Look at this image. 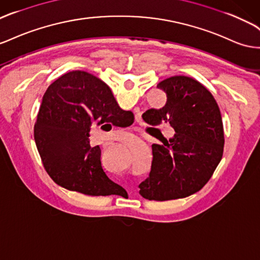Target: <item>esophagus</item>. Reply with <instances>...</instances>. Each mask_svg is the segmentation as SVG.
<instances>
[{
    "label": "esophagus",
    "mask_w": 260,
    "mask_h": 260,
    "mask_svg": "<svg viewBox=\"0 0 260 260\" xmlns=\"http://www.w3.org/2000/svg\"><path fill=\"white\" fill-rule=\"evenodd\" d=\"M136 142H137V138H128L127 140H125V143L129 144V145L136 143Z\"/></svg>",
    "instance_id": "1"
}]
</instances>
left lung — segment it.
I'll return each instance as SVG.
<instances>
[{"instance_id": "8db88e82", "label": "left lung", "mask_w": 260, "mask_h": 260, "mask_svg": "<svg viewBox=\"0 0 260 260\" xmlns=\"http://www.w3.org/2000/svg\"><path fill=\"white\" fill-rule=\"evenodd\" d=\"M157 87L166 93L165 106L142 118L154 127L171 124L175 133L164 145H152L151 172L139 193L156 201L185 198L207 184L222 158V117L212 94L192 78L172 76Z\"/></svg>"}]
</instances>
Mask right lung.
I'll return each instance as SVG.
<instances>
[{
	"mask_svg": "<svg viewBox=\"0 0 260 260\" xmlns=\"http://www.w3.org/2000/svg\"><path fill=\"white\" fill-rule=\"evenodd\" d=\"M131 111L122 110L107 84L84 71L62 75L48 87L35 123L41 160L55 184L88 196L118 194L121 187L105 174L101 149L89 145L93 124L125 128Z\"/></svg>",
	"mask_w": 260,
	"mask_h": 260,
	"instance_id": "add662e5",
	"label": "right lung"
}]
</instances>
